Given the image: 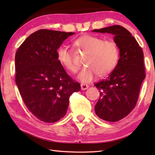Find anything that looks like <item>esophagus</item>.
Returning a JSON list of instances; mask_svg holds the SVG:
<instances>
[{"mask_svg":"<svg viewBox=\"0 0 155 155\" xmlns=\"http://www.w3.org/2000/svg\"><path fill=\"white\" fill-rule=\"evenodd\" d=\"M81 90H85L89 87V85H86V84H81Z\"/></svg>","mask_w":155,"mask_h":155,"instance_id":"esophagus-1","label":"esophagus"}]
</instances>
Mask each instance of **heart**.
<instances>
[{
    "instance_id": "b5f03b06",
    "label": "heart",
    "mask_w": 155,
    "mask_h": 155,
    "mask_svg": "<svg viewBox=\"0 0 155 155\" xmlns=\"http://www.w3.org/2000/svg\"><path fill=\"white\" fill-rule=\"evenodd\" d=\"M74 44L86 52L83 62L86 65L81 70L78 78L83 83L92 81L96 74L105 75L111 72L119 59V48L113 40H103L100 37L86 35L80 37ZM57 60L65 69L71 72H77L78 67L72 52L65 45L57 50Z\"/></svg>"
}]
</instances>
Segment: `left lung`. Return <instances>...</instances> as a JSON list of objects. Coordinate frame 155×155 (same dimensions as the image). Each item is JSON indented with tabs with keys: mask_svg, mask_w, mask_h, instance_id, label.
Masks as SVG:
<instances>
[{
	"mask_svg": "<svg viewBox=\"0 0 155 155\" xmlns=\"http://www.w3.org/2000/svg\"><path fill=\"white\" fill-rule=\"evenodd\" d=\"M93 32L113 34L120 50L115 69L105 79L94 84L100 90L96 114L105 121L117 122L129 114L137 104L146 77L143 51L132 34L122 26L94 29Z\"/></svg>",
	"mask_w": 155,
	"mask_h": 155,
	"instance_id": "obj_1",
	"label": "left lung"
}]
</instances>
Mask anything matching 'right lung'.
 <instances>
[{"mask_svg": "<svg viewBox=\"0 0 155 155\" xmlns=\"http://www.w3.org/2000/svg\"><path fill=\"white\" fill-rule=\"evenodd\" d=\"M74 33L35 31L15 53V83L30 112L44 122H55L66 114L72 94L81 90L57 58V50Z\"/></svg>", "mask_w": 155, "mask_h": 155, "instance_id": "1", "label": "right lung"}]
</instances>
